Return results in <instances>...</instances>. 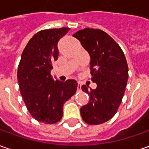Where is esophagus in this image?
<instances>
[{"label":"esophagus","mask_w":149,"mask_h":149,"mask_svg":"<svg viewBox=\"0 0 149 149\" xmlns=\"http://www.w3.org/2000/svg\"><path fill=\"white\" fill-rule=\"evenodd\" d=\"M81 82H78L77 83V91H81Z\"/></svg>","instance_id":"esophagus-1"}]
</instances>
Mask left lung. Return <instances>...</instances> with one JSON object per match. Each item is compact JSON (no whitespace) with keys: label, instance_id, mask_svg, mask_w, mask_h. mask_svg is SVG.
<instances>
[{"label":"left lung","instance_id":"8db88e82","mask_svg":"<svg viewBox=\"0 0 149 149\" xmlns=\"http://www.w3.org/2000/svg\"><path fill=\"white\" fill-rule=\"evenodd\" d=\"M90 56L92 81L95 89L82 85L89 101L81 108V115L89 125H100L115 115L122 98L128 77V64L125 54L109 34L100 29H84L72 35Z\"/></svg>","mask_w":149,"mask_h":149}]
</instances>
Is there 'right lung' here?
<instances>
[{
	"instance_id": "add662e5",
	"label": "right lung",
	"mask_w": 149,
	"mask_h": 149,
	"mask_svg": "<svg viewBox=\"0 0 149 149\" xmlns=\"http://www.w3.org/2000/svg\"><path fill=\"white\" fill-rule=\"evenodd\" d=\"M69 28L38 32L28 42L18 66L17 79L21 94L29 112L37 121L58 122L63 106L77 88V82L68 79L54 81L50 74L52 63L58 59L57 43Z\"/></svg>"
}]
</instances>
